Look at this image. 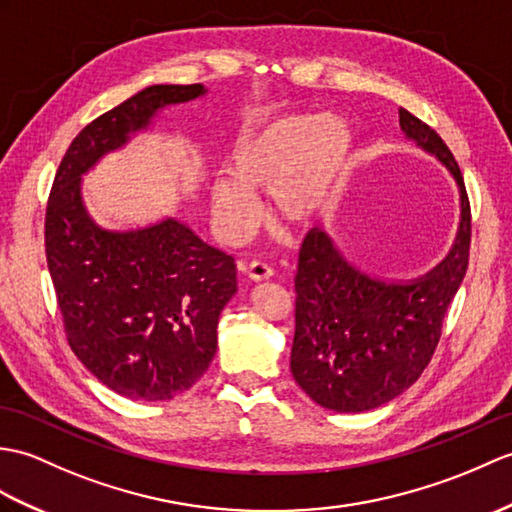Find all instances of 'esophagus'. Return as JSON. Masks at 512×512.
Wrapping results in <instances>:
<instances>
[{
	"mask_svg": "<svg viewBox=\"0 0 512 512\" xmlns=\"http://www.w3.org/2000/svg\"><path fill=\"white\" fill-rule=\"evenodd\" d=\"M244 272L248 275V279L253 281H266L272 277V268L264 261H251V264L244 266Z\"/></svg>",
	"mask_w": 512,
	"mask_h": 512,
	"instance_id": "1",
	"label": "esophagus"
}]
</instances>
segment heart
Wrapping results in <instances>:
<instances>
[{"label":"heart","instance_id":"1","mask_svg":"<svg viewBox=\"0 0 512 512\" xmlns=\"http://www.w3.org/2000/svg\"><path fill=\"white\" fill-rule=\"evenodd\" d=\"M351 146V128L336 115L290 113L248 130L229 154V174L209 187L218 233L231 244L253 235L261 218L255 194H270L279 220L310 222L334 196Z\"/></svg>","mask_w":512,"mask_h":512}]
</instances>
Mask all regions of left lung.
<instances>
[{"label":"left lung","instance_id":"1","mask_svg":"<svg viewBox=\"0 0 512 512\" xmlns=\"http://www.w3.org/2000/svg\"><path fill=\"white\" fill-rule=\"evenodd\" d=\"M399 126L454 176L458 233L441 264L406 283L366 275L342 257L323 229L307 233L294 279L290 368L294 382L334 412L379 408L417 382L469 266L471 207L454 154L434 128L406 109H399Z\"/></svg>","mask_w":512,"mask_h":512}]
</instances>
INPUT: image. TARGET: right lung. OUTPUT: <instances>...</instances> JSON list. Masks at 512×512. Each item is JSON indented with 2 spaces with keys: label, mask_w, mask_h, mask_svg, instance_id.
<instances>
[{
  "label": "right lung",
  "mask_w": 512,
  "mask_h": 512,
  "mask_svg": "<svg viewBox=\"0 0 512 512\" xmlns=\"http://www.w3.org/2000/svg\"><path fill=\"white\" fill-rule=\"evenodd\" d=\"M202 85H152L80 130L58 165L45 211V255L71 351L133 401L183 395L218 349V318L237 292L231 255L165 218L135 231L95 224L82 176L120 150L165 106Z\"/></svg>",
  "instance_id": "1"
}]
</instances>
